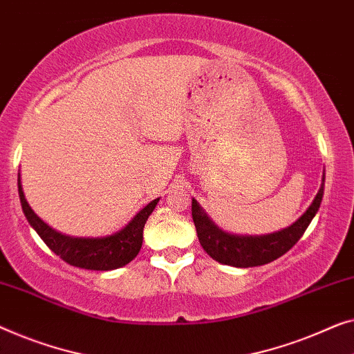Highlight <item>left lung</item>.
I'll return each mask as SVG.
<instances>
[{
    "mask_svg": "<svg viewBox=\"0 0 354 354\" xmlns=\"http://www.w3.org/2000/svg\"><path fill=\"white\" fill-rule=\"evenodd\" d=\"M324 172L319 192L316 193L313 203L306 209L301 217L289 225L288 228L268 234H233L223 232L215 225L211 217L204 212L196 199H192V215L194 227H196L198 239L203 249L218 263L249 268L273 262L279 259L301 238L305 230L308 228L311 220L319 211L322 194H324Z\"/></svg>",
    "mask_w": 354,
    "mask_h": 354,
    "instance_id": "1",
    "label": "left lung"
}]
</instances>
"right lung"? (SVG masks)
Returning <instances> with one entry per match:
<instances>
[{
	"label": "right lung",
	"instance_id": "1",
	"mask_svg": "<svg viewBox=\"0 0 354 354\" xmlns=\"http://www.w3.org/2000/svg\"><path fill=\"white\" fill-rule=\"evenodd\" d=\"M19 196L22 211L27 217L32 228L39 234V238L44 241L46 245L57 254L60 259L66 263L78 266L84 270H97V271H109L121 268L134 260L139 254L143 241V227H145L148 217L156 207L160 198L153 199L148 203L142 211L137 212L131 222L122 227L120 232L109 236L100 238H76L68 236L50 228L48 223L43 222L25 199L22 182H20V174L17 178Z\"/></svg>",
	"mask_w": 354,
	"mask_h": 354
}]
</instances>
